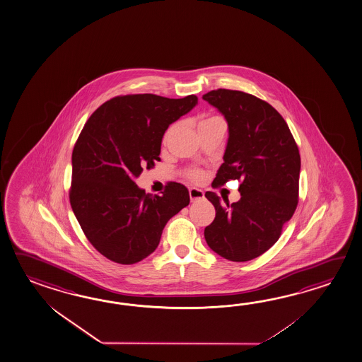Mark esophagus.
<instances>
[{
  "instance_id": "obj_1",
  "label": "esophagus",
  "mask_w": 362,
  "mask_h": 362,
  "mask_svg": "<svg viewBox=\"0 0 362 362\" xmlns=\"http://www.w3.org/2000/svg\"><path fill=\"white\" fill-rule=\"evenodd\" d=\"M205 194L204 191H201L199 188H189V199L192 202L194 201H199V199H204Z\"/></svg>"
}]
</instances>
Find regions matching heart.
I'll use <instances>...</instances> for the list:
<instances>
[{
  "instance_id": "b5f03b06",
  "label": "heart",
  "mask_w": 362,
  "mask_h": 362,
  "mask_svg": "<svg viewBox=\"0 0 362 362\" xmlns=\"http://www.w3.org/2000/svg\"><path fill=\"white\" fill-rule=\"evenodd\" d=\"M215 121H221V118L215 117V116H211V117L204 118L202 121H201V124H207V122H215ZM199 124V125H201ZM191 177H192L193 180H196V182H199L202 179V173H199V171H193L192 174H191Z\"/></svg>"
}]
</instances>
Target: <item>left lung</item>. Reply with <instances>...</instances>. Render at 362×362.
<instances>
[{
  "label": "left lung",
  "mask_w": 362,
  "mask_h": 362,
  "mask_svg": "<svg viewBox=\"0 0 362 362\" xmlns=\"http://www.w3.org/2000/svg\"><path fill=\"white\" fill-rule=\"evenodd\" d=\"M202 99L228 124V141L213 185L241 182V199L206 192L215 219L205 228L211 250L232 262L258 258L277 243L298 205L300 156L288 126L271 104L237 90L209 91Z\"/></svg>",
  "instance_id": "1"
}]
</instances>
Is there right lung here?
<instances>
[{"instance_id":"right-lung-1","label":"right lung","mask_w":362,"mask_h":362,"mask_svg":"<svg viewBox=\"0 0 362 362\" xmlns=\"http://www.w3.org/2000/svg\"><path fill=\"white\" fill-rule=\"evenodd\" d=\"M196 104V95L117 96L83 126L72 153L69 201L85 236L105 258L119 264L147 258L166 223L189 204L180 183L151 196L135 179L160 161L163 134Z\"/></svg>"}]
</instances>
